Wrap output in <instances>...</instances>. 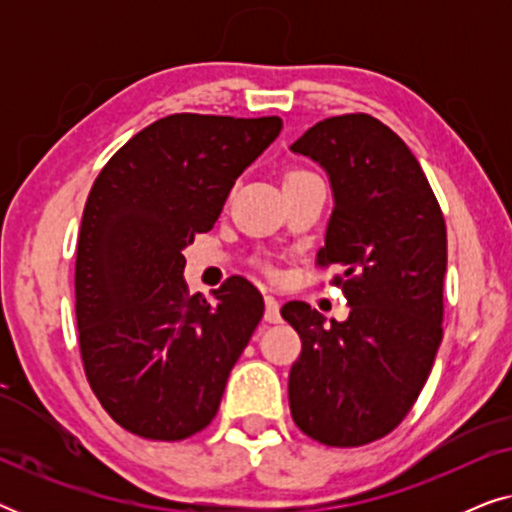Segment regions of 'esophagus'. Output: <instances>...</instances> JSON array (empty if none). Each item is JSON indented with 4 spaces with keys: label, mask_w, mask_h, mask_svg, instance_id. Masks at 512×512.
I'll list each match as a JSON object with an SVG mask.
<instances>
[{
    "label": "esophagus",
    "mask_w": 512,
    "mask_h": 512,
    "mask_svg": "<svg viewBox=\"0 0 512 512\" xmlns=\"http://www.w3.org/2000/svg\"><path fill=\"white\" fill-rule=\"evenodd\" d=\"M265 321H270V324L282 321V314H279V303L275 296H265Z\"/></svg>",
    "instance_id": "34e87169"
}]
</instances>
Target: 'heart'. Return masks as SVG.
Wrapping results in <instances>:
<instances>
[{
	"label": "heart",
	"instance_id": "obj_1",
	"mask_svg": "<svg viewBox=\"0 0 512 512\" xmlns=\"http://www.w3.org/2000/svg\"><path fill=\"white\" fill-rule=\"evenodd\" d=\"M291 174H300V172H291Z\"/></svg>",
	"mask_w": 512,
	"mask_h": 512
}]
</instances>
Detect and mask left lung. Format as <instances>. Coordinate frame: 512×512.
Listing matches in <instances>:
<instances>
[{"instance_id":"left-lung-1","label":"left lung","mask_w":512,"mask_h":512,"mask_svg":"<svg viewBox=\"0 0 512 512\" xmlns=\"http://www.w3.org/2000/svg\"><path fill=\"white\" fill-rule=\"evenodd\" d=\"M291 149L324 165L335 207L319 268L340 265L349 319L324 326L303 300L282 317L303 342L289 375L293 422L328 447L380 440L408 417L443 340L447 230L417 158L370 114L331 116Z\"/></svg>"}]
</instances>
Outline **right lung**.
<instances>
[{"mask_svg":"<svg viewBox=\"0 0 512 512\" xmlns=\"http://www.w3.org/2000/svg\"><path fill=\"white\" fill-rule=\"evenodd\" d=\"M279 116L172 114L97 174L76 244V326L88 384L116 424L149 440L209 426L263 317L247 277L191 296L181 251L212 230L235 179L275 142Z\"/></svg>","mask_w":512,"mask_h":512,"instance_id":"right-lung-1","label":"right lung"}]
</instances>
